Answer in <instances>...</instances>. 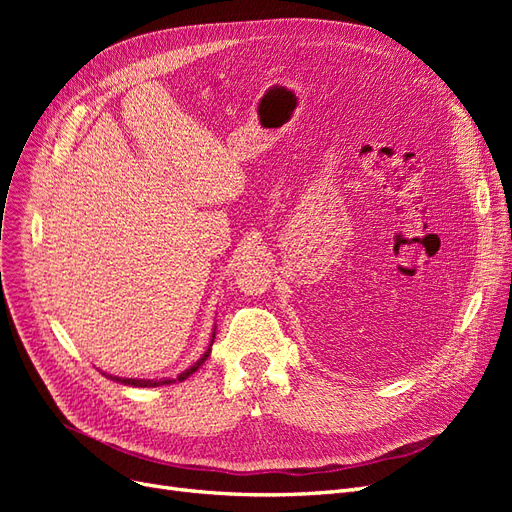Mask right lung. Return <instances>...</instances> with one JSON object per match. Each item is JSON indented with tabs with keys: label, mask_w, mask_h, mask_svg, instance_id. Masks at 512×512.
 <instances>
[{
	"label": "right lung",
	"mask_w": 512,
	"mask_h": 512,
	"mask_svg": "<svg viewBox=\"0 0 512 512\" xmlns=\"http://www.w3.org/2000/svg\"><path fill=\"white\" fill-rule=\"evenodd\" d=\"M213 339H215V331H213V335H211ZM213 339H211V344H209V348H207V352L203 354V356H200V359L192 365V367H188V369H185V371H181V374L177 376V378H160V380H145V378H117V376H108V378H113L115 382H121V384H128V386H143V389H145V386H162V384H173V382H183L185 378H188V376H192L194 374V371L200 367V365H203L205 361H207V356L211 354V346H213Z\"/></svg>",
	"instance_id": "1"
}]
</instances>
